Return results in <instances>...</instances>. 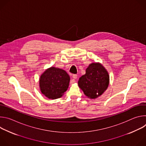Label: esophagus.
<instances>
[{
    "instance_id": "1",
    "label": "esophagus",
    "mask_w": 146,
    "mask_h": 146,
    "mask_svg": "<svg viewBox=\"0 0 146 146\" xmlns=\"http://www.w3.org/2000/svg\"><path fill=\"white\" fill-rule=\"evenodd\" d=\"M72 77L74 78V79H76L77 78V74H73L72 76ZM75 82V80H73L72 81V82Z\"/></svg>"
}]
</instances>
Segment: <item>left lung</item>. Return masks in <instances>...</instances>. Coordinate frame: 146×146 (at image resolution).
<instances>
[{"label": "left lung", "instance_id": "8db88e82", "mask_svg": "<svg viewBox=\"0 0 146 146\" xmlns=\"http://www.w3.org/2000/svg\"><path fill=\"white\" fill-rule=\"evenodd\" d=\"M109 84V75L99 63H92L87 68L86 74L78 81V87L90 99H96L105 92Z\"/></svg>", "mask_w": 146, "mask_h": 146}]
</instances>
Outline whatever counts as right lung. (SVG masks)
<instances>
[{
    "mask_svg": "<svg viewBox=\"0 0 146 146\" xmlns=\"http://www.w3.org/2000/svg\"><path fill=\"white\" fill-rule=\"evenodd\" d=\"M70 82L69 74L63 69L51 67L40 76L39 87L45 96L55 99L62 96L67 91Z\"/></svg>",
    "mask_w": 146,
    "mask_h": 146,
    "instance_id": "1",
    "label": "right lung"
}]
</instances>
